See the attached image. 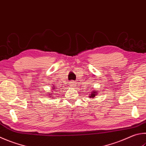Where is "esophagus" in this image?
Segmentation results:
<instances>
[{
  "instance_id": "1",
  "label": "esophagus",
  "mask_w": 146,
  "mask_h": 146,
  "mask_svg": "<svg viewBox=\"0 0 146 146\" xmlns=\"http://www.w3.org/2000/svg\"><path fill=\"white\" fill-rule=\"evenodd\" d=\"M70 86L71 87H75V82H74L73 81H71L70 83Z\"/></svg>"
}]
</instances>
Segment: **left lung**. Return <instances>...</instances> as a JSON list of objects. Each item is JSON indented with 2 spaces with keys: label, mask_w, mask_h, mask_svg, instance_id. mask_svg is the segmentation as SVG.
Listing matches in <instances>:
<instances>
[{
  "label": "left lung",
  "mask_w": 146,
  "mask_h": 146,
  "mask_svg": "<svg viewBox=\"0 0 146 146\" xmlns=\"http://www.w3.org/2000/svg\"><path fill=\"white\" fill-rule=\"evenodd\" d=\"M98 91H94V90H92V91L91 92V94H89V98H93L96 96L98 95Z\"/></svg>",
  "instance_id": "1"
}]
</instances>
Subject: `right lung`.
Listing matches in <instances>:
<instances>
[{
	"mask_svg": "<svg viewBox=\"0 0 146 146\" xmlns=\"http://www.w3.org/2000/svg\"><path fill=\"white\" fill-rule=\"evenodd\" d=\"M52 89V93H48V94L47 95H48V97L49 98H52V99H54V98H55V96H53L52 95V94H54L55 96V94H57V92H58V91H56V89H55V86H54V87H52V88L51 89ZM55 92L56 93L55 94L54 92Z\"/></svg>",
	"mask_w": 146,
	"mask_h": 146,
	"instance_id": "add662e5",
	"label": "right lung"
}]
</instances>
